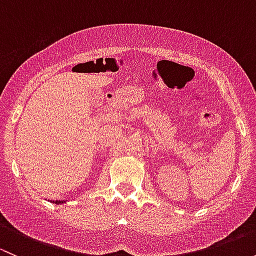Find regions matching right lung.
Returning <instances> with one entry per match:
<instances>
[{
  "label": "right lung",
  "mask_w": 256,
  "mask_h": 256,
  "mask_svg": "<svg viewBox=\"0 0 256 256\" xmlns=\"http://www.w3.org/2000/svg\"><path fill=\"white\" fill-rule=\"evenodd\" d=\"M56 204H59V203H63V200H56Z\"/></svg>",
  "instance_id": "right-lung-1"
}]
</instances>
